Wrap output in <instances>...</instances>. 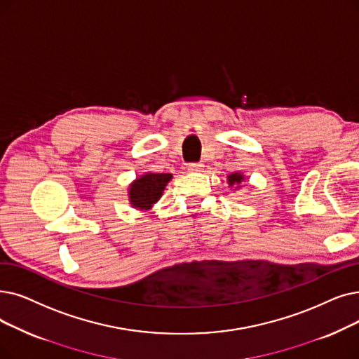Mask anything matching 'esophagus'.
Returning a JSON list of instances; mask_svg holds the SVG:
<instances>
[{"instance_id":"esophagus-1","label":"esophagus","mask_w":359,"mask_h":359,"mask_svg":"<svg viewBox=\"0 0 359 359\" xmlns=\"http://www.w3.org/2000/svg\"><path fill=\"white\" fill-rule=\"evenodd\" d=\"M202 167H204V165H202L201 163H191V164L188 165V170L192 171V173H195V171H201Z\"/></svg>"}]
</instances>
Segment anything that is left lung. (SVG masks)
Instances as JSON below:
<instances>
[{"mask_svg": "<svg viewBox=\"0 0 359 359\" xmlns=\"http://www.w3.org/2000/svg\"><path fill=\"white\" fill-rule=\"evenodd\" d=\"M245 177H243V175L242 173H231V175H229L227 176V182H229V184L230 186H235V184H241V182L243 180ZM239 188V186H238Z\"/></svg>", "mask_w": 359, "mask_h": 359, "instance_id": "1", "label": "left lung"}]
</instances>
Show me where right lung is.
<instances>
[{
	"label": "right lung",
	"mask_w": 359,
	"mask_h": 359,
	"mask_svg": "<svg viewBox=\"0 0 359 359\" xmlns=\"http://www.w3.org/2000/svg\"><path fill=\"white\" fill-rule=\"evenodd\" d=\"M173 179L171 173H145L129 186V201L133 208L149 210L157 202L167 183Z\"/></svg>",
	"instance_id": "1"
}]
</instances>
